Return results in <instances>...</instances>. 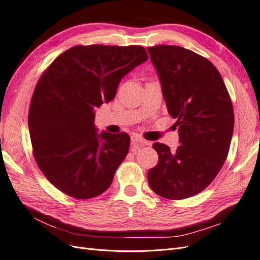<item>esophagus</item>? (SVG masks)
<instances>
[{
	"label": "esophagus",
	"mask_w": 260,
	"mask_h": 260,
	"mask_svg": "<svg viewBox=\"0 0 260 260\" xmlns=\"http://www.w3.org/2000/svg\"><path fill=\"white\" fill-rule=\"evenodd\" d=\"M131 142H132L133 144L138 145V146H144V145H148V144H149L148 141H146V140H144V139H142V138H140V137H138V136H133V137L131 138Z\"/></svg>",
	"instance_id": "34e87169"
}]
</instances>
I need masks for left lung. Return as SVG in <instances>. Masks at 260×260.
Wrapping results in <instances>:
<instances>
[{"label":"left lung","mask_w":260,"mask_h":260,"mask_svg":"<svg viewBox=\"0 0 260 260\" xmlns=\"http://www.w3.org/2000/svg\"><path fill=\"white\" fill-rule=\"evenodd\" d=\"M157 70L168 113L177 119L176 152L153 144L158 164L148 170L152 190L168 200L199 194L212 182L229 153L233 106L222 77L211 62L176 45L147 48Z\"/></svg>","instance_id":"left-lung-1"}]
</instances>
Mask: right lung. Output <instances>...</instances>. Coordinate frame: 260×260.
I'll return each mask as SVG.
<instances>
[{
    "label": "right lung",
    "instance_id": "obj_1",
    "mask_svg": "<svg viewBox=\"0 0 260 260\" xmlns=\"http://www.w3.org/2000/svg\"><path fill=\"white\" fill-rule=\"evenodd\" d=\"M147 58L140 45H77L39 79L28 115L31 144L42 174L62 193L88 200L111 186L130 137L99 135L94 109L111 102L123 76Z\"/></svg>",
    "mask_w": 260,
    "mask_h": 260
}]
</instances>
